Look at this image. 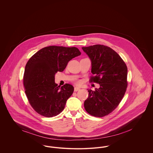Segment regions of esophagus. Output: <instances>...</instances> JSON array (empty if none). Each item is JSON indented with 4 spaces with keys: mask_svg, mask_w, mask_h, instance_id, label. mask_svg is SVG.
Instances as JSON below:
<instances>
[{
    "mask_svg": "<svg viewBox=\"0 0 153 153\" xmlns=\"http://www.w3.org/2000/svg\"><path fill=\"white\" fill-rule=\"evenodd\" d=\"M80 89V88L77 87H74V92H77V91H79Z\"/></svg>",
    "mask_w": 153,
    "mask_h": 153,
    "instance_id": "34e87169",
    "label": "esophagus"
}]
</instances>
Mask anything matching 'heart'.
Wrapping results in <instances>:
<instances>
[{
  "label": "heart",
  "instance_id": "1",
  "mask_svg": "<svg viewBox=\"0 0 153 153\" xmlns=\"http://www.w3.org/2000/svg\"><path fill=\"white\" fill-rule=\"evenodd\" d=\"M80 81H77V84H80Z\"/></svg>",
  "mask_w": 153,
  "mask_h": 153
}]
</instances>
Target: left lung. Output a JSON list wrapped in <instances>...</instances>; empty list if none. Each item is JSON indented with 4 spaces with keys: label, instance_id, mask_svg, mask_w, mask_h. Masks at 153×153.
I'll return each instance as SVG.
<instances>
[{
    "label": "left lung",
    "instance_id": "1",
    "mask_svg": "<svg viewBox=\"0 0 153 153\" xmlns=\"http://www.w3.org/2000/svg\"><path fill=\"white\" fill-rule=\"evenodd\" d=\"M82 49L91 61L90 82L99 84L95 91L88 89L89 95L84 102L88 113L95 117H104L117 108L127 87V68L123 60L111 48L95 45Z\"/></svg>",
    "mask_w": 153,
    "mask_h": 153
}]
</instances>
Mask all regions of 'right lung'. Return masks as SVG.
Instances as JSON below:
<instances>
[{
	"label": "right lung",
	"mask_w": 153,
	"mask_h": 153,
	"mask_svg": "<svg viewBox=\"0 0 153 153\" xmlns=\"http://www.w3.org/2000/svg\"><path fill=\"white\" fill-rule=\"evenodd\" d=\"M81 54L76 47L49 46L35 53L27 62L23 76L25 93L30 105L39 114L55 117L65 108L74 87L55 83V74L62 72L68 62Z\"/></svg>",
	"instance_id": "add662e5"
}]
</instances>
